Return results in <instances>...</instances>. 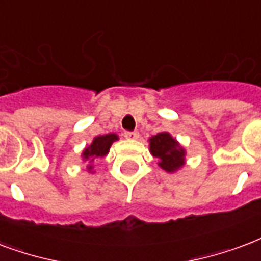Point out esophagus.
<instances>
[{
  "label": "esophagus",
  "mask_w": 261,
  "mask_h": 261,
  "mask_svg": "<svg viewBox=\"0 0 261 261\" xmlns=\"http://www.w3.org/2000/svg\"><path fill=\"white\" fill-rule=\"evenodd\" d=\"M124 137L127 139H137L139 137V133L138 131H126L124 133Z\"/></svg>",
  "instance_id": "1"
}]
</instances>
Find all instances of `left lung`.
<instances>
[{"label": "left lung", "instance_id": "1", "mask_svg": "<svg viewBox=\"0 0 261 261\" xmlns=\"http://www.w3.org/2000/svg\"><path fill=\"white\" fill-rule=\"evenodd\" d=\"M149 150L159 160L157 166L168 174H174L186 164V150L167 131L149 138Z\"/></svg>", "mask_w": 261, "mask_h": 261}]
</instances>
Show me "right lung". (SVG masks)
Instances as JSON below:
<instances>
[{
    "label": "right lung",
    "instance_id": "add662e5",
    "mask_svg": "<svg viewBox=\"0 0 261 261\" xmlns=\"http://www.w3.org/2000/svg\"><path fill=\"white\" fill-rule=\"evenodd\" d=\"M119 137L115 133H109V134L105 135H98V137H95L93 139V142H91L89 146L83 149L82 152V160L85 163H87L86 170L87 172H90L93 174L94 172V166H93V163L95 160H99V159H102L109 153V149L112 146V144L115 141H117Z\"/></svg>",
    "mask_w": 261,
    "mask_h": 261
}]
</instances>
